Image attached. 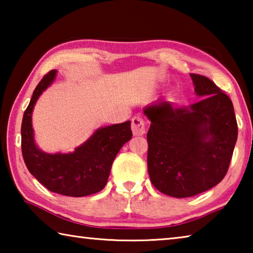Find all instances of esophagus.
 <instances>
[{
    "instance_id": "1",
    "label": "esophagus",
    "mask_w": 253,
    "mask_h": 253,
    "mask_svg": "<svg viewBox=\"0 0 253 253\" xmlns=\"http://www.w3.org/2000/svg\"><path fill=\"white\" fill-rule=\"evenodd\" d=\"M131 130L135 136H142L146 131V124L140 116H134L131 118Z\"/></svg>"
}]
</instances>
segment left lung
<instances>
[{"mask_svg": "<svg viewBox=\"0 0 253 253\" xmlns=\"http://www.w3.org/2000/svg\"><path fill=\"white\" fill-rule=\"evenodd\" d=\"M202 99L190 108H174L158 100L144 114L147 132V169L158 191L190 198L219 184L228 172L238 138L232 101L208 77L191 74Z\"/></svg>", "mask_w": 253, "mask_h": 253, "instance_id": "8db88e82", "label": "left lung"}]
</instances>
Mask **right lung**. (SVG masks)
Segmentation results:
<instances>
[{
	"label": "right lung",
	"instance_id": "obj_1",
	"mask_svg": "<svg viewBox=\"0 0 253 253\" xmlns=\"http://www.w3.org/2000/svg\"><path fill=\"white\" fill-rule=\"evenodd\" d=\"M57 71L51 70L34 89L21 125V149L25 165L42 185L66 196H87L105 187L115 157L131 138L130 122L98 129L84 145L70 154H46L33 140L31 114L42 91L52 83Z\"/></svg>",
	"mask_w": 253,
	"mask_h": 253
}]
</instances>
